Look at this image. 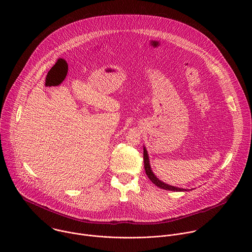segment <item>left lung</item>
Returning <instances> with one entry per match:
<instances>
[{"label": "left lung", "mask_w": 252, "mask_h": 252, "mask_svg": "<svg viewBox=\"0 0 252 252\" xmlns=\"http://www.w3.org/2000/svg\"><path fill=\"white\" fill-rule=\"evenodd\" d=\"M143 162H145V169H146V173H147L148 177L153 182V184H155L159 189H162L165 190H172V191H188L189 190V189H179V188H175L172 186H168V185L162 183L161 181H159V179L154 174V172L151 168L148 151L146 150L145 147H143Z\"/></svg>", "instance_id": "obj_1"}]
</instances>
